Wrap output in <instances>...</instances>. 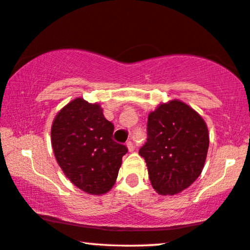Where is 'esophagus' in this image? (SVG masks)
I'll use <instances>...</instances> for the list:
<instances>
[{
    "label": "esophagus",
    "mask_w": 250,
    "mask_h": 250,
    "mask_svg": "<svg viewBox=\"0 0 250 250\" xmlns=\"http://www.w3.org/2000/svg\"><path fill=\"white\" fill-rule=\"evenodd\" d=\"M126 146H127L128 152H133L134 151V145H133V143L130 141H128L127 143H126Z\"/></svg>",
    "instance_id": "34e87169"
}]
</instances>
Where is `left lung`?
Wrapping results in <instances>:
<instances>
[{
    "label": "left lung",
    "mask_w": 250,
    "mask_h": 250,
    "mask_svg": "<svg viewBox=\"0 0 250 250\" xmlns=\"http://www.w3.org/2000/svg\"><path fill=\"white\" fill-rule=\"evenodd\" d=\"M209 132L201 115L179 99L162 103L148 114L147 142L140 149L157 193L173 195L201 174Z\"/></svg>",
    "instance_id": "1"
}]
</instances>
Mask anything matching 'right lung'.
I'll use <instances>...</instances> for the list:
<instances>
[{
  "mask_svg": "<svg viewBox=\"0 0 250 250\" xmlns=\"http://www.w3.org/2000/svg\"><path fill=\"white\" fill-rule=\"evenodd\" d=\"M113 132L99 103L82 97L62 107L52 122L57 162L69 181L88 194H105L116 182L127 147L112 140Z\"/></svg>",
  "mask_w": 250,
  "mask_h": 250,
  "instance_id": "1",
  "label": "right lung"
}]
</instances>
